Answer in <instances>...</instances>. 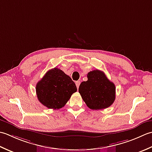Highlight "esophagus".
Instances as JSON below:
<instances>
[{
  "label": "esophagus",
  "instance_id": "esophagus-1",
  "mask_svg": "<svg viewBox=\"0 0 152 152\" xmlns=\"http://www.w3.org/2000/svg\"><path fill=\"white\" fill-rule=\"evenodd\" d=\"M80 81H79V80H78V81H76L75 82V84H76V86H77V89H78L79 88V85H80Z\"/></svg>",
  "mask_w": 152,
  "mask_h": 152
}]
</instances>
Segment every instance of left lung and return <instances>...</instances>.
<instances>
[{
  "mask_svg": "<svg viewBox=\"0 0 152 152\" xmlns=\"http://www.w3.org/2000/svg\"><path fill=\"white\" fill-rule=\"evenodd\" d=\"M88 80L79 86V92L90 109L102 110L110 107L115 99V86L103 72L93 70L87 74Z\"/></svg>",
  "mask_w": 152,
  "mask_h": 152,
  "instance_id": "8db88e82",
  "label": "left lung"
}]
</instances>
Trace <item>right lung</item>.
I'll return each mask as SVG.
<instances>
[{"label": "right lung", "mask_w": 152, "mask_h": 152, "mask_svg": "<svg viewBox=\"0 0 152 152\" xmlns=\"http://www.w3.org/2000/svg\"><path fill=\"white\" fill-rule=\"evenodd\" d=\"M77 90L71 77L56 67L46 72L36 85L39 101L46 107L54 110L64 107Z\"/></svg>", "instance_id": "right-lung-1"}]
</instances>
